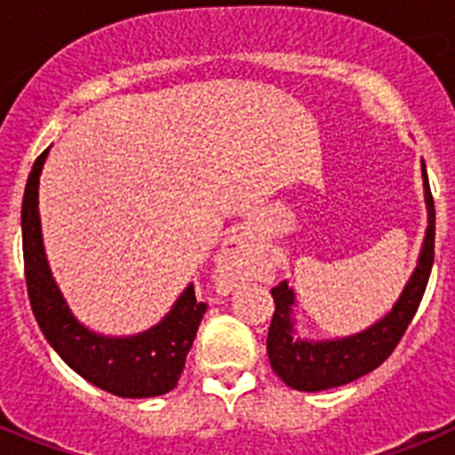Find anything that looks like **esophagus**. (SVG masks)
Masks as SVG:
<instances>
[{"mask_svg":"<svg viewBox=\"0 0 455 455\" xmlns=\"http://www.w3.org/2000/svg\"><path fill=\"white\" fill-rule=\"evenodd\" d=\"M252 268V252L251 239L246 235H235L228 239L219 255V273L225 283H241L251 275Z\"/></svg>","mask_w":455,"mask_h":455,"instance_id":"esophagus-1","label":"esophagus"}]
</instances>
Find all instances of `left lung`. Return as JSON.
<instances>
[{
    "label": "left lung",
    "instance_id": "1",
    "mask_svg": "<svg viewBox=\"0 0 455 455\" xmlns=\"http://www.w3.org/2000/svg\"><path fill=\"white\" fill-rule=\"evenodd\" d=\"M424 188L426 204H428V230H426L419 264L392 312L378 323H373L369 331L335 341L291 339L289 309L293 305V291L287 287V283H280L271 289L275 312H273L271 328H268L267 353L273 371L283 378L289 387L300 389V392L339 387V385H347L364 373L373 371L392 355L424 299L426 284L431 277L433 257H435V204H433L426 166Z\"/></svg>",
    "mask_w": 455,
    "mask_h": 455
}]
</instances>
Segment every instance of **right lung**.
Returning a JSON list of instances; mask_svg holds the SVG:
<instances>
[{
	"label": "right lung",
	"mask_w": 455,
	"mask_h": 455,
	"mask_svg": "<svg viewBox=\"0 0 455 455\" xmlns=\"http://www.w3.org/2000/svg\"><path fill=\"white\" fill-rule=\"evenodd\" d=\"M47 152L36 159L22 200L24 277L40 331L68 367L104 392L123 399L171 392L178 385L207 303L196 299L191 284L162 323L127 339L95 335L77 323L52 277L40 235L38 178Z\"/></svg>",
	"instance_id": "right-lung-1"
}]
</instances>
